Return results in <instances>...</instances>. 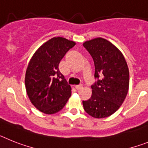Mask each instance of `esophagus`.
I'll return each mask as SVG.
<instances>
[{"label": "esophagus", "mask_w": 148, "mask_h": 148, "mask_svg": "<svg viewBox=\"0 0 148 148\" xmlns=\"http://www.w3.org/2000/svg\"><path fill=\"white\" fill-rule=\"evenodd\" d=\"M83 88V86H82L81 84L76 85V86H75V88H76V89L79 90V89H80V88Z\"/></svg>", "instance_id": "esophagus-1"}]
</instances>
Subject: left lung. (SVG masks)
I'll use <instances>...</instances> for the list:
<instances>
[{
    "instance_id": "obj_1",
    "label": "left lung",
    "mask_w": 148,
    "mask_h": 148,
    "mask_svg": "<svg viewBox=\"0 0 148 148\" xmlns=\"http://www.w3.org/2000/svg\"><path fill=\"white\" fill-rule=\"evenodd\" d=\"M83 46L95 63L92 96L83 101L84 110L95 119L110 116L121 106L129 89V69L122 53L103 38L86 41Z\"/></svg>"
}]
</instances>
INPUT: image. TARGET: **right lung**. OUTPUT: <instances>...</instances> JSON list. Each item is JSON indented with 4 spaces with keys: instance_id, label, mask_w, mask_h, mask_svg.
<instances>
[{
    "instance_id": "add662e5",
    "label": "right lung",
    "mask_w": 148,
    "mask_h": 148,
    "mask_svg": "<svg viewBox=\"0 0 148 148\" xmlns=\"http://www.w3.org/2000/svg\"><path fill=\"white\" fill-rule=\"evenodd\" d=\"M75 45L62 37H53L36 51L28 64L27 94L33 106L43 113L58 112L71 95V88L59 70V64Z\"/></svg>"
}]
</instances>
